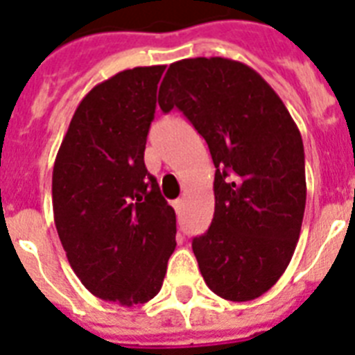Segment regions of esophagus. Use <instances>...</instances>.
Listing matches in <instances>:
<instances>
[{
  "instance_id": "1",
  "label": "esophagus",
  "mask_w": 355,
  "mask_h": 355,
  "mask_svg": "<svg viewBox=\"0 0 355 355\" xmlns=\"http://www.w3.org/2000/svg\"><path fill=\"white\" fill-rule=\"evenodd\" d=\"M182 205H184L182 198H177V200L173 202V207H175V211H177V213H178V211H180V209H182Z\"/></svg>"
}]
</instances>
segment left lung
<instances>
[{
  "mask_svg": "<svg viewBox=\"0 0 355 355\" xmlns=\"http://www.w3.org/2000/svg\"><path fill=\"white\" fill-rule=\"evenodd\" d=\"M209 146L211 227L193 240L204 282L229 302H251L285 272L305 213L303 141L284 101L251 67L225 58L169 64L159 90Z\"/></svg>",
  "mask_w": 355,
  "mask_h": 355,
  "instance_id": "obj_1",
  "label": "left lung"
}]
</instances>
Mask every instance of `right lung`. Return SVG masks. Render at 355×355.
I'll use <instances>...</instances> for the list:
<instances>
[{
    "label": "right lung",
    "instance_id": "1",
    "mask_svg": "<svg viewBox=\"0 0 355 355\" xmlns=\"http://www.w3.org/2000/svg\"><path fill=\"white\" fill-rule=\"evenodd\" d=\"M162 64L94 86L79 103L52 173L53 222L94 296L133 306L162 287L177 216L144 164Z\"/></svg>",
    "mask_w": 355,
    "mask_h": 355
}]
</instances>
